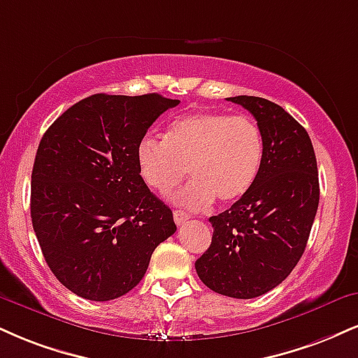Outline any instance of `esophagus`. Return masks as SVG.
I'll use <instances>...</instances> for the list:
<instances>
[{
	"label": "esophagus",
	"instance_id": "34e87169",
	"mask_svg": "<svg viewBox=\"0 0 358 358\" xmlns=\"http://www.w3.org/2000/svg\"><path fill=\"white\" fill-rule=\"evenodd\" d=\"M173 218H175L176 225L180 227V225H183V223L188 220V215L185 213V212H182V210H175V212H173Z\"/></svg>",
	"mask_w": 358,
	"mask_h": 358
}]
</instances>
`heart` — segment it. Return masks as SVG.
Listing matches in <instances>:
<instances>
[{"mask_svg":"<svg viewBox=\"0 0 358 358\" xmlns=\"http://www.w3.org/2000/svg\"><path fill=\"white\" fill-rule=\"evenodd\" d=\"M264 160V135L250 116L195 111L175 120L165 140L141 138L136 165L143 182L166 195L190 171L193 182L173 195L176 205L203 210L218 198L234 203L255 183Z\"/></svg>","mask_w":358,"mask_h":358,"instance_id":"obj_1","label":"heart"}]
</instances>
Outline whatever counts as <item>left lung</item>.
Here are the masks:
<instances>
[{
  "label": "left lung",
  "mask_w": 358,
  "mask_h": 358,
  "mask_svg": "<svg viewBox=\"0 0 358 358\" xmlns=\"http://www.w3.org/2000/svg\"><path fill=\"white\" fill-rule=\"evenodd\" d=\"M228 100L255 116L264 160L252 188L210 218L212 243L195 268L210 290L255 299L280 285L303 255L320 198L317 158L307 130L277 103L247 94Z\"/></svg>",
  "instance_id": "1"
}]
</instances>
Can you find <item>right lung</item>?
Wrapping results in <instances>:
<instances>
[{
	"instance_id": "obj_1",
	"label": "right lung",
	"mask_w": 358,
	"mask_h": 358,
	"mask_svg": "<svg viewBox=\"0 0 358 358\" xmlns=\"http://www.w3.org/2000/svg\"><path fill=\"white\" fill-rule=\"evenodd\" d=\"M178 100L98 93L43 135L31 173V222L50 270L68 290L106 302L135 288L173 213L140 176L136 146Z\"/></svg>"
}]
</instances>
